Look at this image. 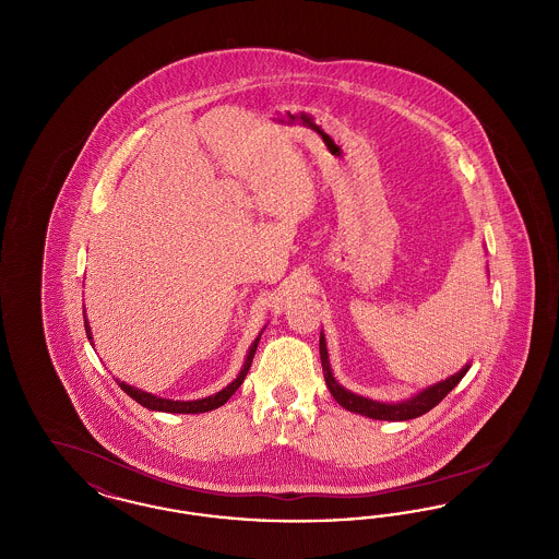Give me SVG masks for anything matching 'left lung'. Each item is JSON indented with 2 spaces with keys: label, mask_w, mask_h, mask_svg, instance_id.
<instances>
[{
  "label": "left lung",
  "mask_w": 559,
  "mask_h": 559,
  "mask_svg": "<svg viewBox=\"0 0 559 559\" xmlns=\"http://www.w3.org/2000/svg\"><path fill=\"white\" fill-rule=\"evenodd\" d=\"M320 362H322V372H324V381L326 388L331 392V396L337 400L344 408L365 415L369 419H379V421H408L415 417L426 415L427 411H431L438 402L447 399V394L456 388V383L465 377V372L469 371V365H465L459 372H454L451 377L429 385L426 390H421L419 394L411 396L402 402H379V400L365 399L358 396L354 392L346 390L344 385L337 383V379L333 377L331 365H329V352L324 344V335L320 333Z\"/></svg>",
  "instance_id": "1"
}]
</instances>
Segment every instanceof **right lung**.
I'll use <instances>...</instances> for the list:
<instances>
[{"label": "right lung", "instance_id": "add662e5", "mask_svg": "<svg viewBox=\"0 0 559 559\" xmlns=\"http://www.w3.org/2000/svg\"><path fill=\"white\" fill-rule=\"evenodd\" d=\"M83 322H85L87 340L92 342L94 337H92V329H90L87 319H85V308H83ZM260 337H262V333L258 335V340H255V342L251 344V347H249L247 358H245V365H242V369H240L239 374H237V379H235L233 383H228L224 390H219L217 394L207 396V399L187 400V402H185V400L159 399V396H153V394L142 392V390H138V388H132V385H128V383H123V381H117V383H119V388H121L130 399L135 400L138 404H142V406H144V408H148V411H160V413H182V415L207 413V411H213V408H217V406L226 404L228 399L239 390L240 383L245 381V377H247V372H249V367H251V362H253V356H255V349H258V344H260ZM92 346H94V342H92Z\"/></svg>", "mask_w": 559, "mask_h": 559}]
</instances>
